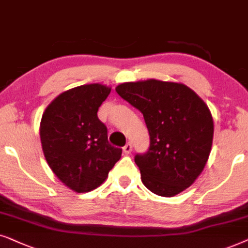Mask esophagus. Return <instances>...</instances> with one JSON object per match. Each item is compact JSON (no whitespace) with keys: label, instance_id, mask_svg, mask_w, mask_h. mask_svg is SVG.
I'll list each match as a JSON object with an SVG mask.
<instances>
[{"label":"esophagus","instance_id":"34e87169","mask_svg":"<svg viewBox=\"0 0 248 248\" xmlns=\"http://www.w3.org/2000/svg\"><path fill=\"white\" fill-rule=\"evenodd\" d=\"M122 150H124V154H130L131 151H133V145H131V143H127L126 145H124Z\"/></svg>","mask_w":248,"mask_h":248}]
</instances>
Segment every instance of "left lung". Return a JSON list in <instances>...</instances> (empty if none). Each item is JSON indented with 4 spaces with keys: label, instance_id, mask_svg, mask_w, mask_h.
<instances>
[{
    "label": "left lung",
    "instance_id": "left-lung-1",
    "mask_svg": "<svg viewBox=\"0 0 248 248\" xmlns=\"http://www.w3.org/2000/svg\"><path fill=\"white\" fill-rule=\"evenodd\" d=\"M117 93L143 113L150 148L135 163L145 187L172 197L194 184L210 156L213 118L204 101L181 82L147 79L124 82Z\"/></svg>",
    "mask_w": 248,
    "mask_h": 248
}]
</instances>
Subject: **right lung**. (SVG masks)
<instances>
[{"label": "right lung", "instance_id": "right-lung-1", "mask_svg": "<svg viewBox=\"0 0 248 248\" xmlns=\"http://www.w3.org/2000/svg\"><path fill=\"white\" fill-rule=\"evenodd\" d=\"M111 87L81 85L58 95L42 115L39 135L53 173L76 193L101 186L120 160L122 150L108 141V129L97 118Z\"/></svg>", "mask_w": 248, "mask_h": 248}]
</instances>
